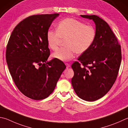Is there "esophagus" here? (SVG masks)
Returning a JSON list of instances; mask_svg holds the SVG:
<instances>
[{"label": "esophagus", "mask_w": 128, "mask_h": 128, "mask_svg": "<svg viewBox=\"0 0 128 128\" xmlns=\"http://www.w3.org/2000/svg\"><path fill=\"white\" fill-rule=\"evenodd\" d=\"M66 68H69V67H70V64L66 63Z\"/></svg>", "instance_id": "1"}]
</instances>
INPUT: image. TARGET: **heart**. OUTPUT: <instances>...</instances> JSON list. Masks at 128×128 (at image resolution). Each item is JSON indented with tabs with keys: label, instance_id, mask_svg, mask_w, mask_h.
I'll return each instance as SVG.
<instances>
[{
	"label": "heart",
	"instance_id": "obj_1",
	"mask_svg": "<svg viewBox=\"0 0 128 128\" xmlns=\"http://www.w3.org/2000/svg\"><path fill=\"white\" fill-rule=\"evenodd\" d=\"M96 36L94 28L73 18L62 20L58 24L57 31L48 30L46 34L48 44L52 50L58 49L62 40L66 47L60 48L52 56L62 62L73 59L75 53L80 54L89 49Z\"/></svg>",
	"mask_w": 128,
	"mask_h": 128
}]
</instances>
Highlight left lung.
Returning a JSON list of instances; mask_svg holds the SVG:
<instances>
[{
  "label": "left lung",
  "mask_w": 128,
  "mask_h": 128,
  "mask_svg": "<svg viewBox=\"0 0 128 128\" xmlns=\"http://www.w3.org/2000/svg\"><path fill=\"white\" fill-rule=\"evenodd\" d=\"M80 16L94 20L96 36L89 49L72 65L74 73L72 84L80 98L94 101L104 96L116 80L122 61L121 46L102 18L95 15Z\"/></svg>",
  "instance_id": "left-lung-1"
}]
</instances>
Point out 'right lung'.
<instances>
[{"instance_id":"right-lung-1","label":"right lung","mask_w":128,"mask_h":128,"mask_svg":"<svg viewBox=\"0 0 128 128\" xmlns=\"http://www.w3.org/2000/svg\"><path fill=\"white\" fill-rule=\"evenodd\" d=\"M59 14L31 16L12 32L6 46V60L16 86L28 98H47L66 68L62 61L48 62L50 50L46 34Z\"/></svg>"}]
</instances>
